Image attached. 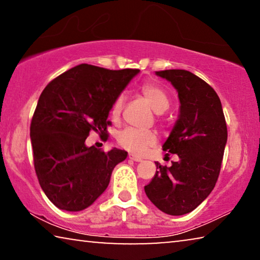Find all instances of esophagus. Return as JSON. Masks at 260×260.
<instances>
[{"label":"esophagus","mask_w":260,"mask_h":260,"mask_svg":"<svg viewBox=\"0 0 260 260\" xmlns=\"http://www.w3.org/2000/svg\"><path fill=\"white\" fill-rule=\"evenodd\" d=\"M129 158H131V160L135 161V162H140V161H142V158L137 156V155H131V154H129Z\"/></svg>","instance_id":"esophagus-1"}]
</instances>
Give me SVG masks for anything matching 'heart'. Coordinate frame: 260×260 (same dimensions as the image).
<instances>
[{
	"mask_svg": "<svg viewBox=\"0 0 260 260\" xmlns=\"http://www.w3.org/2000/svg\"><path fill=\"white\" fill-rule=\"evenodd\" d=\"M140 92L156 113H164L165 111L168 110L170 105L169 96L162 87L153 83H145L140 86ZM123 103H125V96L122 94H119L113 100L111 107V115L114 120L119 119L121 114ZM117 140L119 145L128 152L142 155L147 149L156 145L157 135L153 131L125 128L117 135Z\"/></svg>",
	"mask_w": 260,
	"mask_h": 260,
	"instance_id": "b5f03b06",
	"label": "heart"
}]
</instances>
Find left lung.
Wrapping results in <instances>:
<instances>
[{"label": "left lung", "mask_w": 260, "mask_h": 260, "mask_svg": "<svg viewBox=\"0 0 260 260\" xmlns=\"http://www.w3.org/2000/svg\"><path fill=\"white\" fill-rule=\"evenodd\" d=\"M156 75L179 92L180 118L164 150L177 154L180 160L170 167L156 162L157 170L145 191L161 211L180 216L196 209L214 189L228 128L219 96L203 79L185 70H164Z\"/></svg>", "instance_id": "1"}]
</instances>
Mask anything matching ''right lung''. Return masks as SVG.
Instances as JSON below:
<instances>
[{
	"label": "right lung",
	"instance_id": "obj_1",
	"mask_svg": "<svg viewBox=\"0 0 260 260\" xmlns=\"http://www.w3.org/2000/svg\"><path fill=\"white\" fill-rule=\"evenodd\" d=\"M138 69L108 70L80 64L50 81L30 123L34 166L45 195L57 208L80 211L105 191L127 152L86 147L91 132L108 139L113 100Z\"/></svg>",
	"mask_w": 260,
	"mask_h": 260
}]
</instances>
